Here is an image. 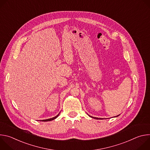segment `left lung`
Returning a JSON list of instances; mask_svg holds the SVG:
<instances>
[{"label": "left lung", "instance_id": "left-lung-1", "mask_svg": "<svg viewBox=\"0 0 150 150\" xmlns=\"http://www.w3.org/2000/svg\"><path fill=\"white\" fill-rule=\"evenodd\" d=\"M119 115H117V116H116V117H117V116H119ZM89 116H90V117H93V118H94V119H103V118H98V117H92V116H90L89 115Z\"/></svg>", "mask_w": 150, "mask_h": 150}]
</instances>
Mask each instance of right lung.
<instances>
[{"mask_svg":"<svg viewBox=\"0 0 150 150\" xmlns=\"http://www.w3.org/2000/svg\"><path fill=\"white\" fill-rule=\"evenodd\" d=\"M59 113L57 116H56L55 117H52V118H50V119H45V120H40V121H42V122H47V121H51V120H53L55 119L56 118H57V117L59 116Z\"/></svg>","mask_w":150,"mask_h":150,"instance_id":"obj_1","label":"right lung"}]
</instances>
